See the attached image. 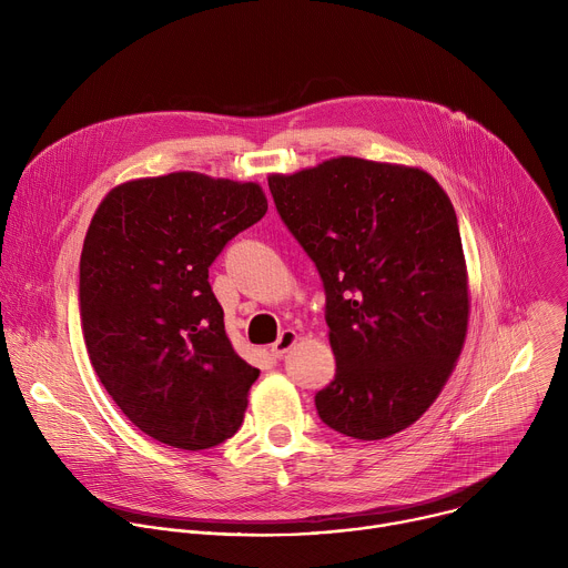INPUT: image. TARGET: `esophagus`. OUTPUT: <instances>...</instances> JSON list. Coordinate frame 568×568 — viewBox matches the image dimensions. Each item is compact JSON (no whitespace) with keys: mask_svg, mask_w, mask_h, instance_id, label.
I'll list each match as a JSON object with an SVG mask.
<instances>
[{"mask_svg":"<svg viewBox=\"0 0 568 568\" xmlns=\"http://www.w3.org/2000/svg\"><path fill=\"white\" fill-rule=\"evenodd\" d=\"M296 339H298V337H296L294 331H283V333L278 335V339L272 344V355L281 359L290 348H294Z\"/></svg>","mask_w":568,"mask_h":568,"instance_id":"esophagus-1","label":"esophagus"}]
</instances>
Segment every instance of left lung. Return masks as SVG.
Segmentation results:
<instances>
[{
	"label": "left lung",
	"instance_id": "8db88e82",
	"mask_svg": "<svg viewBox=\"0 0 568 568\" xmlns=\"http://www.w3.org/2000/svg\"><path fill=\"white\" fill-rule=\"evenodd\" d=\"M267 182L326 287L337 371L314 397L318 418L357 440L412 427L467 335L469 281L452 200L423 169L362 156Z\"/></svg>",
	"mask_w": 568,
	"mask_h": 568
}]
</instances>
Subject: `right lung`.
<instances>
[{"mask_svg": "<svg viewBox=\"0 0 568 568\" xmlns=\"http://www.w3.org/2000/svg\"><path fill=\"white\" fill-rule=\"evenodd\" d=\"M265 213L261 184L193 171L123 182L99 204L80 254L83 335L145 436L197 452L242 425L261 371L233 351L209 267Z\"/></svg>", "mask_w": 568, "mask_h": 568, "instance_id": "1", "label": "right lung"}]
</instances>
